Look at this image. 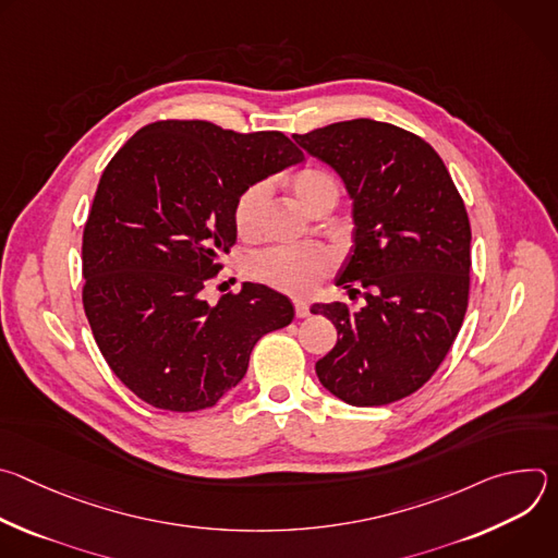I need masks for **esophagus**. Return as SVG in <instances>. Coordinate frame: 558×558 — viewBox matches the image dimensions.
Returning <instances> with one entry per match:
<instances>
[{
	"instance_id": "obj_1",
	"label": "esophagus",
	"mask_w": 558,
	"mask_h": 558,
	"mask_svg": "<svg viewBox=\"0 0 558 558\" xmlns=\"http://www.w3.org/2000/svg\"><path fill=\"white\" fill-rule=\"evenodd\" d=\"M293 308H295V317H306L308 315V304L304 300H293Z\"/></svg>"
}]
</instances>
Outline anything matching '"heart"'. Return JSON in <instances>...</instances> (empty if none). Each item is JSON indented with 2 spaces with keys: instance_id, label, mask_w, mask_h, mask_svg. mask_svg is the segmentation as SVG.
I'll use <instances>...</instances> for the list:
<instances>
[{
  "instance_id": "1",
  "label": "heart",
  "mask_w": 558,
  "mask_h": 558,
  "mask_svg": "<svg viewBox=\"0 0 558 558\" xmlns=\"http://www.w3.org/2000/svg\"><path fill=\"white\" fill-rule=\"evenodd\" d=\"M291 192L302 209L317 214L325 207H333L340 196V183L336 174L320 166H306L291 177ZM269 201V185L254 183L233 205V227L238 235L256 238L263 222V211ZM333 260L323 250H289L269 247L250 258V276L276 291L291 295L311 293L320 280L331 271Z\"/></svg>"
}]
</instances>
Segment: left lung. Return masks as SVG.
<instances>
[{
	"mask_svg": "<svg viewBox=\"0 0 558 558\" xmlns=\"http://www.w3.org/2000/svg\"><path fill=\"white\" fill-rule=\"evenodd\" d=\"M331 166L353 198V254L338 287L349 302L313 304L338 329L315 364L351 407H384L420 390L448 355L468 308L470 220L439 154L417 134L353 119L293 134Z\"/></svg>",
	"mask_w": 558,
	"mask_h": 558,
	"instance_id": "1",
	"label": "left lung"
}]
</instances>
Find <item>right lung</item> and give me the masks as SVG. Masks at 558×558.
<instances>
[{
	"mask_svg": "<svg viewBox=\"0 0 558 558\" xmlns=\"http://www.w3.org/2000/svg\"><path fill=\"white\" fill-rule=\"evenodd\" d=\"M302 161L276 130L166 119L106 166L84 227L82 300L108 366L149 407H214L245 377L256 342L291 325L289 298L265 284L214 306L203 289L235 243V198Z\"/></svg>",
	"mask_w": 558,
	"mask_h": 558,
	"instance_id": "1",
	"label": "right lung"
}]
</instances>
